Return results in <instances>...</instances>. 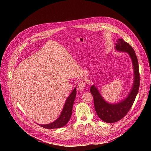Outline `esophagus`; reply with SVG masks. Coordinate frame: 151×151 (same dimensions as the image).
<instances>
[{"label":"esophagus","mask_w":151,"mask_h":151,"mask_svg":"<svg viewBox=\"0 0 151 151\" xmlns=\"http://www.w3.org/2000/svg\"><path fill=\"white\" fill-rule=\"evenodd\" d=\"M86 87V84L84 83V81H80L78 84L77 85V89L78 91H82L84 90V89Z\"/></svg>","instance_id":"1"}]
</instances>
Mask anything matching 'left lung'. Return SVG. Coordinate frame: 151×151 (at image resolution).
Returning a JSON list of instances; mask_svg holds the SVG:
<instances>
[{"label":"left lung","instance_id":"8db88e82","mask_svg":"<svg viewBox=\"0 0 151 151\" xmlns=\"http://www.w3.org/2000/svg\"><path fill=\"white\" fill-rule=\"evenodd\" d=\"M115 49L118 51L129 53L132 62L134 79L132 89L127 98L117 104L106 102L95 86L93 85L91 86L90 92L93 98L96 113L102 121L108 123L118 122L127 114L135 99L140 81L138 62L133 48L123 39H119L116 43Z\"/></svg>","mask_w":151,"mask_h":151}]
</instances>
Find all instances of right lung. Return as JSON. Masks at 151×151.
<instances>
[{"mask_svg":"<svg viewBox=\"0 0 151 151\" xmlns=\"http://www.w3.org/2000/svg\"><path fill=\"white\" fill-rule=\"evenodd\" d=\"M76 96V88H75L71 94L68 96L67 99L65 102V105L63 109V110L59 116V117L53 123L47 124H40V126L47 129H58L61 128L65 126V125L68 122L71 114L72 109L74 102L75 98Z\"/></svg>","mask_w":151,"mask_h":151,"instance_id":"1","label":"right lung"}]
</instances>
